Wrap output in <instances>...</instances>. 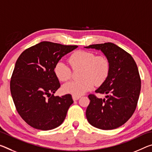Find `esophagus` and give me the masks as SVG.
<instances>
[{"mask_svg": "<svg viewBox=\"0 0 152 152\" xmlns=\"http://www.w3.org/2000/svg\"><path fill=\"white\" fill-rule=\"evenodd\" d=\"M80 96H76V95H72V99H73L74 101H77L80 99Z\"/></svg>", "mask_w": 152, "mask_h": 152, "instance_id": "obj_1", "label": "esophagus"}]
</instances>
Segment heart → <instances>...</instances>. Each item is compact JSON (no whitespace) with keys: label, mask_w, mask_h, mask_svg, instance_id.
<instances>
[{"label":"heart","mask_w":152,"mask_h":152,"mask_svg":"<svg viewBox=\"0 0 152 152\" xmlns=\"http://www.w3.org/2000/svg\"><path fill=\"white\" fill-rule=\"evenodd\" d=\"M73 69L81 68L80 80L69 82L63 86L64 92L72 95L80 96L93 88L94 84L100 85L106 80L110 72V62L103 55L95 53L76 50L68 59ZM55 76L60 81L66 82L72 76L71 69L64 62L59 61L54 67Z\"/></svg>","instance_id":"1"}]
</instances>
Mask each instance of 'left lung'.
<instances>
[{"label":"left lung","mask_w":152,"mask_h":152,"mask_svg":"<svg viewBox=\"0 0 152 152\" xmlns=\"http://www.w3.org/2000/svg\"><path fill=\"white\" fill-rule=\"evenodd\" d=\"M86 49L102 51L110 62L109 74L96 93L105 99L89 95L86 116L92 126L102 130L118 128L128 121L136 109L141 91V78L132 56L112 42L91 45Z\"/></svg>","instance_id":"1"}]
</instances>
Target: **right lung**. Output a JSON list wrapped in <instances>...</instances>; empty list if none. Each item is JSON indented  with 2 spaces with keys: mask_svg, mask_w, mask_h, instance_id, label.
I'll use <instances>...</instances> for the list:
<instances>
[{
  "mask_svg": "<svg viewBox=\"0 0 152 152\" xmlns=\"http://www.w3.org/2000/svg\"><path fill=\"white\" fill-rule=\"evenodd\" d=\"M78 46L43 41L28 48L17 60L10 82L17 111L33 128L48 131L63 123L74 103L70 94L59 97L54 67L62 57Z\"/></svg>",
  "mask_w": 152,
  "mask_h": 152,
  "instance_id": "1",
  "label": "right lung"
}]
</instances>
